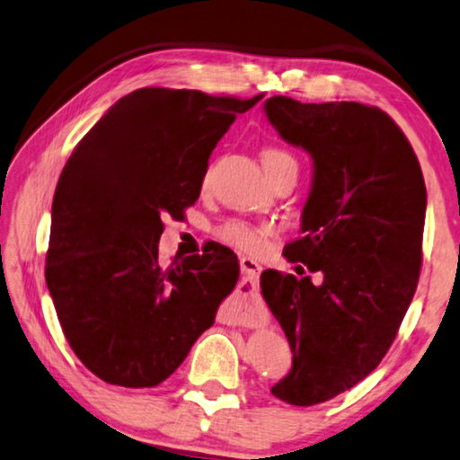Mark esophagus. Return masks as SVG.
I'll use <instances>...</instances> for the list:
<instances>
[{"mask_svg":"<svg viewBox=\"0 0 460 460\" xmlns=\"http://www.w3.org/2000/svg\"><path fill=\"white\" fill-rule=\"evenodd\" d=\"M240 270H243L244 275V280L248 283V291L243 293L240 291V295L236 296V311H238V319L243 321V323H254L256 317H259V307H256V287H259V277L262 272V267L259 262H256L254 259H251V256H243L240 259Z\"/></svg>","mask_w":460,"mask_h":460,"instance_id":"esophagus-1","label":"esophagus"}]
</instances>
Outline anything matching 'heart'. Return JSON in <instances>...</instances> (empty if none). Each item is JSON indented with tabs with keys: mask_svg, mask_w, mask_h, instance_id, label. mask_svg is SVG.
<instances>
[{
	"mask_svg": "<svg viewBox=\"0 0 460 460\" xmlns=\"http://www.w3.org/2000/svg\"><path fill=\"white\" fill-rule=\"evenodd\" d=\"M262 165L267 172H272V169H295L296 172V159L291 155V153L285 149H277L270 147L267 151H262ZM272 232L270 224H252L246 220H226L216 228V236L222 240V243L236 246L240 251L246 252H254L262 246V240L267 238Z\"/></svg>",
	"mask_w": 460,
	"mask_h": 460,
	"instance_id": "obj_1",
	"label": "heart"
}]
</instances>
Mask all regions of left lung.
Masks as SVG:
<instances>
[{
    "label": "left lung",
    "instance_id": "8db88e82",
    "mask_svg": "<svg viewBox=\"0 0 460 460\" xmlns=\"http://www.w3.org/2000/svg\"><path fill=\"white\" fill-rule=\"evenodd\" d=\"M264 112L313 159L301 238L283 254L319 283L279 270L261 277L293 351L272 396L313 406L353 388L388 353L420 275L426 185L412 145L377 107L270 96Z\"/></svg>",
    "mask_w": 460,
    "mask_h": 460
}]
</instances>
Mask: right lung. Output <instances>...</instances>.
Segmentation results:
<instances>
[{"label":"right lung","instance_id":"right-lung-1","mask_svg":"<svg viewBox=\"0 0 460 460\" xmlns=\"http://www.w3.org/2000/svg\"><path fill=\"white\" fill-rule=\"evenodd\" d=\"M262 99L139 88L72 151L52 201L46 285L76 358L102 382L167 380L238 283L224 246L161 267L164 217L196 204L217 141ZM234 254V252H232Z\"/></svg>","mask_w":460,"mask_h":460}]
</instances>
